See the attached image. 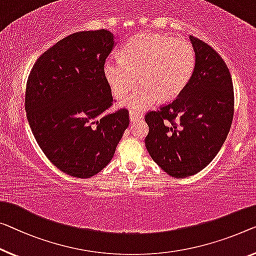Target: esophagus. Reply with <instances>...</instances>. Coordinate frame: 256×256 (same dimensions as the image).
<instances>
[{
  "mask_svg": "<svg viewBox=\"0 0 256 256\" xmlns=\"http://www.w3.org/2000/svg\"><path fill=\"white\" fill-rule=\"evenodd\" d=\"M128 116H130V120H131V122H134V120H142V118H144V116L141 115L140 112H134V110H130Z\"/></svg>",
  "mask_w": 256,
  "mask_h": 256,
  "instance_id": "34e87169",
  "label": "esophagus"
}]
</instances>
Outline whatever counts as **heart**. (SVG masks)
Masks as SVG:
<instances>
[{
    "mask_svg": "<svg viewBox=\"0 0 256 256\" xmlns=\"http://www.w3.org/2000/svg\"><path fill=\"white\" fill-rule=\"evenodd\" d=\"M196 52L182 40L158 33L132 36L122 57L110 56L104 62L106 82L116 96H123L138 82L140 85L120 101V106L144 110L160 100L182 93L192 78Z\"/></svg>",
    "mask_w": 256,
    "mask_h": 256,
    "instance_id": "obj_1",
    "label": "heart"
}]
</instances>
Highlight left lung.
Wrapping results in <instances>:
<instances>
[{"mask_svg": "<svg viewBox=\"0 0 256 256\" xmlns=\"http://www.w3.org/2000/svg\"><path fill=\"white\" fill-rule=\"evenodd\" d=\"M196 52L192 78L176 100L150 112L144 139L150 158L174 178L199 172L220 152L234 118L231 74L214 49L190 36Z\"/></svg>", "mask_w": 256, "mask_h": 256, "instance_id": "left-lung-1", "label": "left lung"}]
</instances>
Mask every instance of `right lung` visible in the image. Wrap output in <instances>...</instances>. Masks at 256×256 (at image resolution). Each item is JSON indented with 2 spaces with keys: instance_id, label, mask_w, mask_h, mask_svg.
<instances>
[{
  "instance_id": "add662e5",
  "label": "right lung",
  "mask_w": 256,
  "mask_h": 256,
  "mask_svg": "<svg viewBox=\"0 0 256 256\" xmlns=\"http://www.w3.org/2000/svg\"><path fill=\"white\" fill-rule=\"evenodd\" d=\"M116 46L110 30L71 34L44 52L26 87L25 109L36 142L68 176L90 178L108 166L130 120L112 104L104 66Z\"/></svg>"
}]
</instances>
